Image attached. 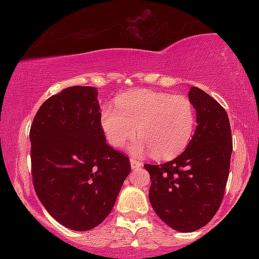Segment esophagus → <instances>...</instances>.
I'll list each match as a JSON object with an SVG mask.
<instances>
[{
  "label": "esophagus",
  "instance_id": "esophagus-1",
  "mask_svg": "<svg viewBox=\"0 0 259 259\" xmlns=\"http://www.w3.org/2000/svg\"><path fill=\"white\" fill-rule=\"evenodd\" d=\"M130 165H132V169H134V170H135V169H139V168L142 167V163L140 162V160H138V159L132 158V159H130Z\"/></svg>",
  "mask_w": 259,
  "mask_h": 259
}]
</instances>
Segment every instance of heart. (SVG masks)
Instances as JSON below:
<instances>
[{
    "instance_id": "b5f03b06",
    "label": "heart",
    "mask_w": 259,
    "mask_h": 259,
    "mask_svg": "<svg viewBox=\"0 0 259 259\" xmlns=\"http://www.w3.org/2000/svg\"><path fill=\"white\" fill-rule=\"evenodd\" d=\"M114 105L107 103L100 113L101 129L113 147H123L138 133L134 153L169 159L185 150L195 133V106L181 95L136 89L118 96Z\"/></svg>"
}]
</instances>
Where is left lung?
<instances>
[{
	"mask_svg": "<svg viewBox=\"0 0 259 259\" xmlns=\"http://www.w3.org/2000/svg\"><path fill=\"white\" fill-rule=\"evenodd\" d=\"M196 109L194 136L180 156L164 164H145L151 177V206L168 227L198 230L221 207L233 152L227 112L201 89L190 88Z\"/></svg>",
	"mask_w": 259,
	"mask_h": 259,
	"instance_id": "1",
	"label": "left lung"
}]
</instances>
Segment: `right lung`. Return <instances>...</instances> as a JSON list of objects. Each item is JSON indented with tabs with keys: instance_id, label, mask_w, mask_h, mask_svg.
Returning <instances> with one entry per match:
<instances>
[{
	"instance_id": "right-lung-1",
	"label": "right lung",
	"mask_w": 259,
	"mask_h": 259,
	"mask_svg": "<svg viewBox=\"0 0 259 259\" xmlns=\"http://www.w3.org/2000/svg\"><path fill=\"white\" fill-rule=\"evenodd\" d=\"M96 88L72 86L47 99L30 129L32 183L58 223L75 231L111 213L130 160L106 142Z\"/></svg>"
}]
</instances>
